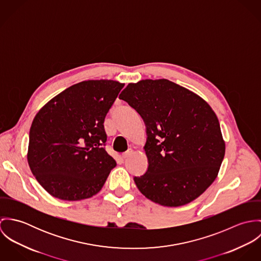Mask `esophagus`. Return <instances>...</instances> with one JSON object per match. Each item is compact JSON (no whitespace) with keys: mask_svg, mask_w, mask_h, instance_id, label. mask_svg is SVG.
I'll return each mask as SVG.
<instances>
[{"mask_svg":"<svg viewBox=\"0 0 261 261\" xmlns=\"http://www.w3.org/2000/svg\"><path fill=\"white\" fill-rule=\"evenodd\" d=\"M132 152H133V150H132V149H128V150L124 151V152L121 154V158H122V159H126L128 155L132 154Z\"/></svg>","mask_w":261,"mask_h":261,"instance_id":"34e87169","label":"esophagus"}]
</instances>
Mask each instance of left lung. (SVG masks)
I'll return each mask as SVG.
<instances>
[{
    "instance_id": "8db88e82",
    "label": "left lung",
    "mask_w": 261,
    "mask_h": 261,
    "mask_svg": "<svg viewBox=\"0 0 261 261\" xmlns=\"http://www.w3.org/2000/svg\"><path fill=\"white\" fill-rule=\"evenodd\" d=\"M119 98L145 121L149 161L135 183L150 201L186 205L217 178L225 142L217 115L199 95L168 79L128 83Z\"/></svg>"
}]
</instances>
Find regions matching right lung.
Listing matches in <instances>:
<instances>
[{
	"label": "right lung",
	"instance_id": "1",
	"mask_svg": "<svg viewBox=\"0 0 261 261\" xmlns=\"http://www.w3.org/2000/svg\"><path fill=\"white\" fill-rule=\"evenodd\" d=\"M123 83L87 80L48 101L33 119L27 160L51 196L79 201L97 194L116 162L105 149V118Z\"/></svg>",
	"mask_w": 261,
	"mask_h": 261
}]
</instances>
